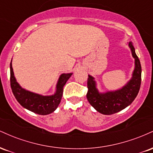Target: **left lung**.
I'll return each instance as SVG.
<instances>
[{"instance_id":"left-lung-1","label":"left lung","mask_w":153,"mask_h":153,"mask_svg":"<svg viewBox=\"0 0 153 153\" xmlns=\"http://www.w3.org/2000/svg\"><path fill=\"white\" fill-rule=\"evenodd\" d=\"M129 47L134 58L135 67L131 80L122 88L101 94L96 88V82L94 78L88 75L87 99L95 109L103 114H113L129 106L137 97L140 91L141 85V65L135 53L134 47L131 42L129 43Z\"/></svg>"}]
</instances>
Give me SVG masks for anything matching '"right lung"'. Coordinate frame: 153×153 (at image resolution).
<instances>
[{
    "label": "right lung",
    "mask_w": 153,
    "mask_h": 153,
    "mask_svg": "<svg viewBox=\"0 0 153 153\" xmlns=\"http://www.w3.org/2000/svg\"><path fill=\"white\" fill-rule=\"evenodd\" d=\"M12 62V60H11ZM10 87L16 99L23 107L39 115L50 114L56 110L60 103L63 87L73 73H63L59 76L56 86V92L52 96H42L22 88L16 82L12 64H10Z\"/></svg>",
    "instance_id": "right-lung-1"
}]
</instances>
